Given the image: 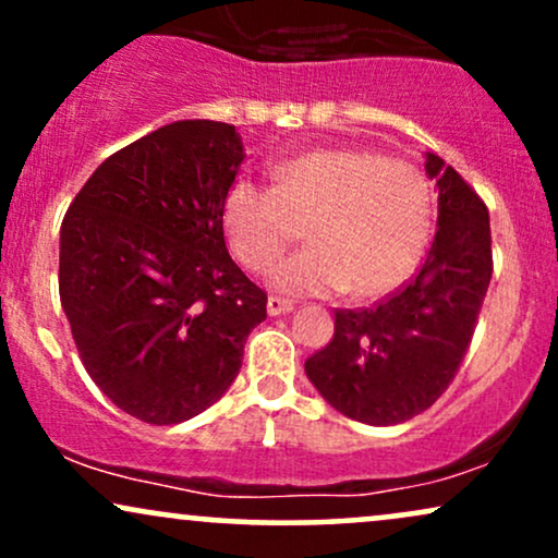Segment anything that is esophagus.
Instances as JSON below:
<instances>
[{
  "label": "esophagus",
  "mask_w": 558,
  "mask_h": 558,
  "mask_svg": "<svg viewBox=\"0 0 558 558\" xmlns=\"http://www.w3.org/2000/svg\"><path fill=\"white\" fill-rule=\"evenodd\" d=\"M291 310H293V301L291 299H280V296L267 299V312H270L272 317L288 315V312H291Z\"/></svg>",
  "instance_id": "obj_1"
}]
</instances>
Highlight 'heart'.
<instances>
[{"mask_svg": "<svg viewBox=\"0 0 558 558\" xmlns=\"http://www.w3.org/2000/svg\"><path fill=\"white\" fill-rule=\"evenodd\" d=\"M433 183L417 165L373 149H315L280 162L272 189L239 181L222 204L230 254L254 275L283 259L301 230L312 246L278 270L291 293L396 291L425 254Z\"/></svg>", "mask_w": 558, "mask_h": 558, "instance_id": "1", "label": "heart"}]
</instances>
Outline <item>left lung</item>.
I'll return each mask as SVG.
<instances>
[{
    "mask_svg": "<svg viewBox=\"0 0 558 558\" xmlns=\"http://www.w3.org/2000/svg\"><path fill=\"white\" fill-rule=\"evenodd\" d=\"M438 230L425 265L367 310H336L330 343L304 364L323 399L364 425H399L430 409L459 373L493 275L488 207L444 159Z\"/></svg>",
    "mask_w": 558,
    "mask_h": 558,
    "instance_id": "left-lung-1",
    "label": "left lung"
}]
</instances>
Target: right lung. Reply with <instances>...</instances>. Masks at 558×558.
Returning <instances> with one entry per match:
<instances>
[{"label": "right lung", "mask_w": 558, "mask_h": 558, "mask_svg": "<svg viewBox=\"0 0 558 558\" xmlns=\"http://www.w3.org/2000/svg\"><path fill=\"white\" fill-rule=\"evenodd\" d=\"M243 157L235 125L178 120L107 157L62 220L60 301L83 367L149 425L213 407L267 317L222 233Z\"/></svg>", "instance_id": "right-lung-1"}]
</instances>
